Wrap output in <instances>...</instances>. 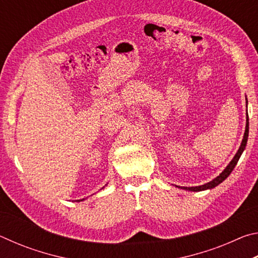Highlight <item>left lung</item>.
Returning a JSON list of instances; mask_svg holds the SVG:
<instances>
[{
    "mask_svg": "<svg viewBox=\"0 0 258 258\" xmlns=\"http://www.w3.org/2000/svg\"><path fill=\"white\" fill-rule=\"evenodd\" d=\"M248 132H249V124H248V115H247V124H246V130H244V135H243V139H242V142H241V146H240L239 150L237 154H235V156L233 157V159L231 160V163L226 166V168L224 169L223 172H222L220 175H218L216 178H214L213 181L206 183V184L204 185H199V186H191V187H186V186H183L182 189L184 190H189V191H203V190H207V189H213V187H215L216 185L220 184V183L223 182L226 177H228L231 172L233 171L234 166L237 165L238 160L240 158V156H241V154L244 150V148H246V145H247V140H248Z\"/></svg>",
    "mask_w": 258,
    "mask_h": 258,
    "instance_id": "8db88e82",
    "label": "left lung"
}]
</instances>
